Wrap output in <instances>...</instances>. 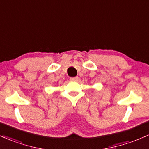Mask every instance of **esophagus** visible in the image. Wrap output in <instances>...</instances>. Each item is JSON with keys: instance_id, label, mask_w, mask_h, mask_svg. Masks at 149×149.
Masks as SVG:
<instances>
[{"instance_id": "34e87169", "label": "esophagus", "mask_w": 149, "mask_h": 149, "mask_svg": "<svg viewBox=\"0 0 149 149\" xmlns=\"http://www.w3.org/2000/svg\"><path fill=\"white\" fill-rule=\"evenodd\" d=\"M70 80L72 81H78V77H72V78H70Z\"/></svg>"}]
</instances>
